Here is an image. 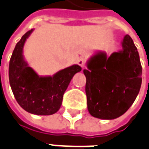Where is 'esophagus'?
Here are the masks:
<instances>
[{"mask_svg":"<svg viewBox=\"0 0 149 149\" xmlns=\"http://www.w3.org/2000/svg\"><path fill=\"white\" fill-rule=\"evenodd\" d=\"M86 62H87L86 59L84 58V57H80V58L78 60L77 63H78V64L79 66H81L83 68H85V65H86Z\"/></svg>","mask_w":149,"mask_h":149,"instance_id":"34e87169","label":"esophagus"}]
</instances>
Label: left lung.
I'll list each match as a JSON object with an SVG mask.
<instances>
[{
	"label": "left lung",
	"mask_w": 149,
	"mask_h": 149,
	"mask_svg": "<svg viewBox=\"0 0 149 149\" xmlns=\"http://www.w3.org/2000/svg\"><path fill=\"white\" fill-rule=\"evenodd\" d=\"M123 50L107 57L100 52L90 59L86 77L85 93L88 109L94 117L117 118L134 102L141 85L142 68L139 54L129 35L122 42Z\"/></svg>",
	"instance_id": "left-lung-1"
}]
</instances>
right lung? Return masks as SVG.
I'll return each instance as SVG.
<instances>
[{"mask_svg": "<svg viewBox=\"0 0 149 149\" xmlns=\"http://www.w3.org/2000/svg\"><path fill=\"white\" fill-rule=\"evenodd\" d=\"M33 30L25 33L14 49L9 63V81L16 101L25 111L36 115H51L59 110L71 78L81 68L75 64L53 77L38 76L28 67L22 56L24 43Z\"/></svg>", "mask_w": 149, "mask_h": 149, "instance_id": "obj_1", "label": "right lung"}]
</instances>
